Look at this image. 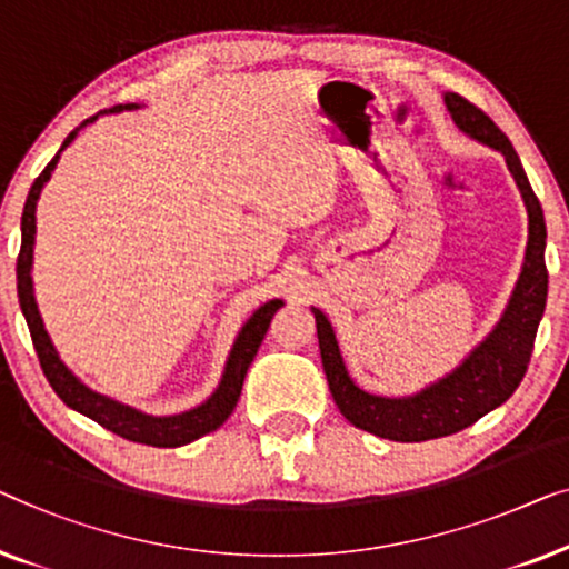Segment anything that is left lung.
Segmentation results:
<instances>
[{
	"label": "left lung",
	"instance_id": "8db88e82",
	"mask_svg": "<svg viewBox=\"0 0 569 569\" xmlns=\"http://www.w3.org/2000/svg\"><path fill=\"white\" fill-rule=\"evenodd\" d=\"M443 102L461 133L506 157L508 170L526 203L528 242L523 266L498 325L469 350L453 371L428 383L426 389L407 397H381L361 389L350 379L330 319L325 317L322 309L311 307V315L317 319L319 353H322L327 383H330L338 410L356 428L399 443H420L459 433L506 402L518 389L528 361H531L536 330H539L543 307H547L549 273L547 262H543L547 223H543L541 203L533 196L513 143L490 121V116H485L461 94L446 92Z\"/></svg>",
	"mask_w": 569,
	"mask_h": 569
}]
</instances>
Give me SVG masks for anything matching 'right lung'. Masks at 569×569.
Listing matches in <instances>:
<instances>
[{
  "instance_id": "1",
  "label": "right lung",
  "mask_w": 569,
  "mask_h": 569,
  "mask_svg": "<svg viewBox=\"0 0 569 569\" xmlns=\"http://www.w3.org/2000/svg\"><path fill=\"white\" fill-rule=\"evenodd\" d=\"M141 108L139 102H128V106H116L108 110H100L92 118H87L84 123H79L67 139H63L61 149L56 151V157L48 162L46 170L38 174V180L30 188L26 208H22V242H20V258H18V296H20V309L22 317H26L30 338H33L38 361L46 373L48 383H51L56 395L61 397V402L71 407V410L82 412L84 418L98 422V426L113 430L116 436L126 438V441L133 443H147L157 448H178L186 443H193L198 438L211 433V430L221 428L231 412H234L237 399L242 395V383L247 376V368H250L252 358L258 356L260 342L266 340V332L270 327V319L276 317V311L283 307V299H273L254 311V315L242 325V330L234 338V346L229 350L227 363H223V373L219 387L213 389V395L203 399L201 405L190 407L186 412L178 415H149L143 410H136V407L118 402V399L102 395V391L87 387V383L79 379V376L71 371V368L61 361L59 350H56L51 335H48L41 309H38L36 301V288H33V250H36V206L38 198H41L46 182L51 180V172L59 164L61 151L69 147L71 141L77 139V133L87 128L90 123L98 121L100 116H113L123 113V110H136Z\"/></svg>"
}]
</instances>
